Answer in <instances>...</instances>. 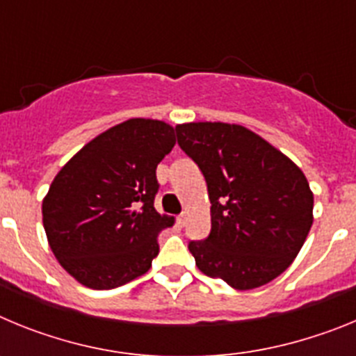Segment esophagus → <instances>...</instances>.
Instances as JSON below:
<instances>
[{
    "label": "esophagus",
    "instance_id": "obj_1",
    "mask_svg": "<svg viewBox=\"0 0 356 356\" xmlns=\"http://www.w3.org/2000/svg\"><path fill=\"white\" fill-rule=\"evenodd\" d=\"M176 222H178V225H180V226H185V225H187V213H180V216H178V217H176Z\"/></svg>",
    "mask_w": 356,
    "mask_h": 356
}]
</instances>
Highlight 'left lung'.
Returning <instances> with one entry per match:
<instances>
[{
    "mask_svg": "<svg viewBox=\"0 0 356 356\" xmlns=\"http://www.w3.org/2000/svg\"><path fill=\"white\" fill-rule=\"evenodd\" d=\"M176 137L212 203L210 235L188 242L197 269L237 291L269 284L298 257L314 222L303 171L241 124L185 122Z\"/></svg>",
    "mask_w": 356,
    "mask_h": 356,
    "instance_id": "8db88e82",
    "label": "left lung"
}]
</instances>
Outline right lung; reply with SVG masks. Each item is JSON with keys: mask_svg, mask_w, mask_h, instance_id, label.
Here are the masks:
<instances>
[{"mask_svg": "<svg viewBox=\"0 0 356 356\" xmlns=\"http://www.w3.org/2000/svg\"><path fill=\"white\" fill-rule=\"evenodd\" d=\"M175 128L135 118L85 144L42 200V225L58 264L81 285L106 291L149 271L159 234L175 217L155 210L156 165Z\"/></svg>", "mask_w": 356, "mask_h": 356, "instance_id": "1", "label": "right lung"}]
</instances>
